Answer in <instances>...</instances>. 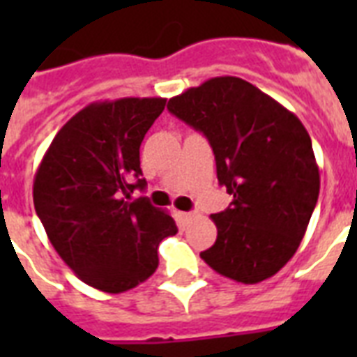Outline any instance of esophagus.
<instances>
[{
    "label": "esophagus",
    "mask_w": 357,
    "mask_h": 357,
    "mask_svg": "<svg viewBox=\"0 0 357 357\" xmlns=\"http://www.w3.org/2000/svg\"><path fill=\"white\" fill-rule=\"evenodd\" d=\"M178 217H179V220H181V222L187 224V222H189V220H192V217H195V213L179 211V213H178Z\"/></svg>",
    "instance_id": "34e87169"
}]
</instances>
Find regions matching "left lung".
Segmentation results:
<instances>
[{"label":"left lung","instance_id":"left-lung-1","mask_svg":"<svg viewBox=\"0 0 357 357\" xmlns=\"http://www.w3.org/2000/svg\"><path fill=\"white\" fill-rule=\"evenodd\" d=\"M168 111L206 135L218 183L234 196L228 209L211 215L217 241L200 257L235 282L274 276L298 250L321 189L304 123L231 75L174 96Z\"/></svg>","mask_w":357,"mask_h":357}]
</instances>
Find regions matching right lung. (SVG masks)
<instances>
[{"mask_svg":"<svg viewBox=\"0 0 357 357\" xmlns=\"http://www.w3.org/2000/svg\"><path fill=\"white\" fill-rule=\"evenodd\" d=\"M165 98H122L81 109L55 135L35 174L33 202L47 238L81 282L123 293L155 272L157 246L178 234L146 196L140 144Z\"/></svg>","mask_w":357,"mask_h":357,"instance_id":"add662e5","label":"right lung"}]
</instances>
